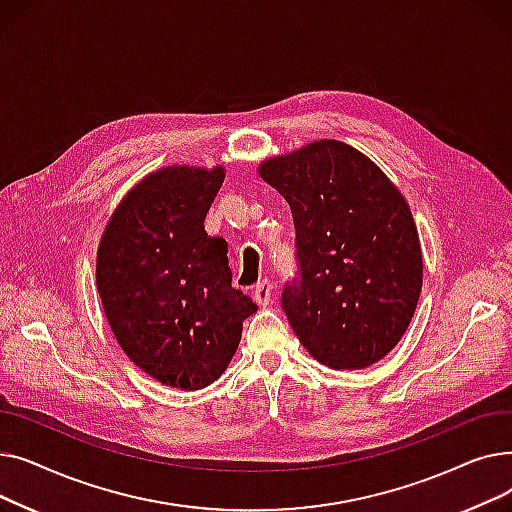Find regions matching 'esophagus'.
Here are the masks:
<instances>
[{
	"label": "esophagus",
	"instance_id": "esophagus-1",
	"mask_svg": "<svg viewBox=\"0 0 512 512\" xmlns=\"http://www.w3.org/2000/svg\"><path fill=\"white\" fill-rule=\"evenodd\" d=\"M272 297H274V286H272L270 282H267V280H263V282H259V284L255 286L253 299H255L257 305H261V307L270 305V303H272Z\"/></svg>",
	"mask_w": 512,
	"mask_h": 512
}]
</instances>
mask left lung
<instances>
[{
  "instance_id": "obj_1",
  "label": "left lung",
  "mask_w": 512,
  "mask_h": 512,
  "mask_svg": "<svg viewBox=\"0 0 512 512\" xmlns=\"http://www.w3.org/2000/svg\"><path fill=\"white\" fill-rule=\"evenodd\" d=\"M259 176L286 199L301 278L282 309L309 355L365 369L405 336L423 284L411 207L359 149L334 139L265 159Z\"/></svg>"
}]
</instances>
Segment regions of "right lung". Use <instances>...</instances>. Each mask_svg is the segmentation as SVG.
Listing matches in <instances>:
<instances>
[{
	"instance_id": "obj_1",
	"label": "right lung",
	"mask_w": 512,
	"mask_h": 512,
	"mask_svg": "<svg viewBox=\"0 0 512 512\" xmlns=\"http://www.w3.org/2000/svg\"><path fill=\"white\" fill-rule=\"evenodd\" d=\"M224 166H166L134 184L99 240L97 292L126 357L159 384L201 390L232 361L257 305L232 288L228 245L205 232Z\"/></svg>"
}]
</instances>
